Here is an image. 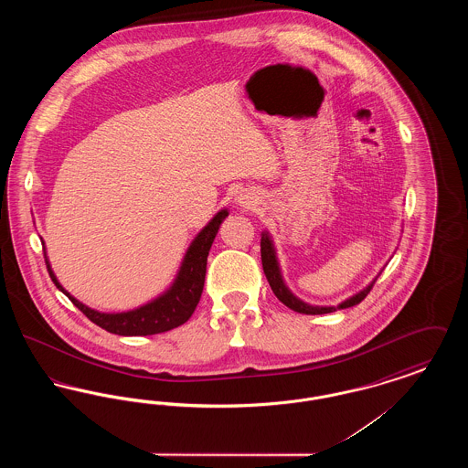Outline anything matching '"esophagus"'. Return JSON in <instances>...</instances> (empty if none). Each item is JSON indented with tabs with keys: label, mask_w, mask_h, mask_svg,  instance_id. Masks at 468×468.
Returning a JSON list of instances; mask_svg holds the SVG:
<instances>
[{
	"label": "esophagus",
	"mask_w": 468,
	"mask_h": 468,
	"mask_svg": "<svg viewBox=\"0 0 468 468\" xmlns=\"http://www.w3.org/2000/svg\"><path fill=\"white\" fill-rule=\"evenodd\" d=\"M239 203L242 207H250V205H254V197H250V193H244L239 197Z\"/></svg>",
	"instance_id": "1"
}]
</instances>
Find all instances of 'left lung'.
I'll use <instances>...</instances> for the list:
<instances>
[{"instance_id": "1", "label": "left lung", "mask_w": 468, "mask_h": 468, "mask_svg": "<svg viewBox=\"0 0 468 468\" xmlns=\"http://www.w3.org/2000/svg\"><path fill=\"white\" fill-rule=\"evenodd\" d=\"M261 263H263V271L267 275L268 284L273 291V294L286 305L290 307L291 311L300 312V314H309V315H315V314H328V312H335L336 309H349V307H355L361 300H365V296L370 292L372 286L376 284V281H372L367 288L363 291L356 292L355 296L347 298L346 302H342L340 305L336 307H317V305H309L305 302H302L300 298H296L290 288L286 286L284 279H282V273H281V268H279V261H277V256H275V247L273 242L270 239L267 231L261 235Z\"/></svg>"}]
</instances>
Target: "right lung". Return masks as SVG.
Instances as JSON below:
<instances>
[{
  "label": "right lung",
  "instance_id": "right-lung-1",
  "mask_svg": "<svg viewBox=\"0 0 468 468\" xmlns=\"http://www.w3.org/2000/svg\"><path fill=\"white\" fill-rule=\"evenodd\" d=\"M228 218V210H219L210 223L207 224L200 233L195 237V240L189 245L182 265L178 270L177 277L174 284L159 294L153 302L128 312H98L84 305L77 298H73L68 292L59 281L56 279L52 268L48 265L47 254L45 263L52 282L58 286V290L63 291L68 298L73 302V305L82 312L88 319L100 328L111 332V334L122 335V336H145V335L163 334L168 330H174L180 324H184L191 314L197 309L200 302L201 291L205 284V271H207V256L212 247V242L219 231V226ZM44 244V242H42Z\"/></svg>",
  "mask_w": 468,
  "mask_h": 468
}]
</instances>
